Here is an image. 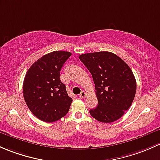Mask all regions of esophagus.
<instances>
[{"label":"esophagus","mask_w":160,"mask_h":160,"mask_svg":"<svg viewBox=\"0 0 160 160\" xmlns=\"http://www.w3.org/2000/svg\"><path fill=\"white\" fill-rule=\"evenodd\" d=\"M86 96H87V94L85 93V92H84V91H82L79 94V97L81 98H85Z\"/></svg>","instance_id":"34e87169"}]
</instances>
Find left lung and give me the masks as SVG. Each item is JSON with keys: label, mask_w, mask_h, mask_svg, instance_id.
I'll return each instance as SVG.
<instances>
[{"label": "left lung", "mask_w": 160, "mask_h": 160, "mask_svg": "<svg viewBox=\"0 0 160 160\" xmlns=\"http://www.w3.org/2000/svg\"><path fill=\"white\" fill-rule=\"evenodd\" d=\"M79 59L92 74L96 90L98 106L90 110V115L101 122L118 120L136 95V82L131 68L109 52L83 54Z\"/></svg>", "instance_id": "1"}]
</instances>
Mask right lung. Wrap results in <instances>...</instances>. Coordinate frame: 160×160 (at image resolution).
<instances>
[{
    "label": "right lung",
    "instance_id": "obj_1",
    "mask_svg": "<svg viewBox=\"0 0 160 160\" xmlns=\"http://www.w3.org/2000/svg\"><path fill=\"white\" fill-rule=\"evenodd\" d=\"M71 55L64 51L46 54L26 73L23 83L24 101L34 116L42 121L53 122L68 113L72 98L61 82L60 71Z\"/></svg>",
    "mask_w": 160,
    "mask_h": 160
}]
</instances>
